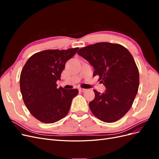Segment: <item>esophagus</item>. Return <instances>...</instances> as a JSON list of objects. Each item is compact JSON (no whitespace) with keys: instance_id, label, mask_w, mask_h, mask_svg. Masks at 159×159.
Segmentation results:
<instances>
[{"instance_id":"34e87169","label":"esophagus","mask_w":159,"mask_h":159,"mask_svg":"<svg viewBox=\"0 0 159 159\" xmlns=\"http://www.w3.org/2000/svg\"><path fill=\"white\" fill-rule=\"evenodd\" d=\"M79 90L81 91V92H85V91H86V89H84V88H80Z\"/></svg>"}]
</instances>
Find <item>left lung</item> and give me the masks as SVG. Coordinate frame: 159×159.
<instances>
[{
  "mask_svg": "<svg viewBox=\"0 0 159 159\" xmlns=\"http://www.w3.org/2000/svg\"><path fill=\"white\" fill-rule=\"evenodd\" d=\"M78 54L93 66V76L99 75L106 88L102 93L93 90L91 111L103 122L118 121L131 109L138 92L139 73L131 54L121 44L99 42L80 48Z\"/></svg>",
  "mask_w": 159,
  "mask_h": 159,
  "instance_id": "1",
  "label": "left lung"
}]
</instances>
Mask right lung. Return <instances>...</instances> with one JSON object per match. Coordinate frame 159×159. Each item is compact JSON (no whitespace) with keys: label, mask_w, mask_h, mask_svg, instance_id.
Masks as SVG:
<instances>
[{"label":"right lung","mask_w":159,"mask_h":159,"mask_svg":"<svg viewBox=\"0 0 159 159\" xmlns=\"http://www.w3.org/2000/svg\"><path fill=\"white\" fill-rule=\"evenodd\" d=\"M79 48L46 50L30 57L22 70L20 88L22 99L30 113L44 123H54L69 112L72 99L78 89L57 88L66 61Z\"/></svg>","instance_id":"right-lung-1"}]
</instances>
